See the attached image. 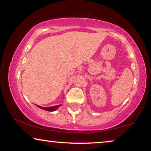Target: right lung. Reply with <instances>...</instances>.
<instances>
[{
	"instance_id": "right-lung-1",
	"label": "right lung",
	"mask_w": 151,
	"mask_h": 151,
	"mask_svg": "<svg viewBox=\"0 0 151 151\" xmlns=\"http://www.w3.org/2000/svg\"><path fill=\"white\" fill-rule=\"evenodd\" d=\"M60 105L61 104H59V105H56V106H50V107H42V106H40L39 105H36V106H37L40 109L45 110V111L52 112V111H55V110H57Z\"/></svg>"
}]
</instances>
